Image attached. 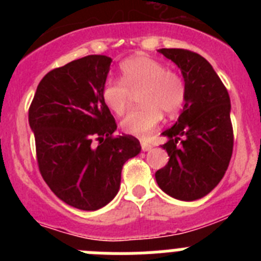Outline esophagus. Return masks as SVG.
<instances>
[{
	"instance_id": "obj_1",
	"label": "esophagus",
	"mask_w": 261,
	"mask_h": 261,
	"mask_svg": "<svg viewBox=\"0 0 261 261\" xmlns=\"http://www.w3.org/2000/svg\"><path fill=\"white\" fill-rule=\"evenodd\" d=\"M141 147H142V150L147 151V150H150V149H151V145L147 144V142H141Z\"/></svg>"
}]
</instances>
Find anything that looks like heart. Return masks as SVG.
I'll list each match as a JSON object with an SVG mask.
<instances>
[{"instance_id": "obj_1", "label": "heart", "mask_w": 261, "mask_h": 261, "mask_svg": "<svg viewBox=\"0 0 261 261\" xmlns=\"http://www.w3.org/2000/svg\"><path fill=\"white\" fill-rule=\"evenodd\" d=\"M121 80H108L103 85L102 98L114 114L128 111L132 94H138L141 108L121 121L125 135L146 138L162 121L163 114L174 116L186 102V82L177 71L145 55L126 59L120 64Z\"/></svg>"}]
</instances>
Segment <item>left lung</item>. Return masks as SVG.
Segmentation results:
<instances>
[{"mask_svg":"<svg viewBox=\"0 0 261 261\" xmlns=\"http://www.w3.org/2000/svg\"><path fill=\"white\" fill-rule=\"evenodd\" d=\"M159 53L183 73L187 95L176 123L162 133L168 163L155 172L159 188L183 201L208 195L225 175L232 154L234 133L230 96L214 69L199 53L162 48Z\"/></svg>","mask_w":261,"mask_h":261,"instance_id":"8db88e82","label":"left lung"}]
</instances>
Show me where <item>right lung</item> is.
Here are the masks:
<instances>
[{"instance_id": "1", "label": "right lung", "mask_w": 261, "mask_h": 261, "mask_svg": "<svg viewBox=\"0 0 261 261\" xmlns=\"http://www.w3.org/2000/svg\"><path fill=\"white\" fill-rule=\"evenodd\" d=\"M111 62L90 55L53 69L29 110L41 176L60 200L81 211L114 199L124 163L141 151L136 137L114 135L116 121L102 98Z\"/></svg>"}]
</instances>
